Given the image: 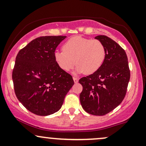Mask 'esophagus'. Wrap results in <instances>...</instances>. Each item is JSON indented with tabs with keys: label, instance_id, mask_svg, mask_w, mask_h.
Segmentation results:
<instances>
[{
	"label": "esophagus",
	"instance_id": "34e87169",
	"mask_svg": "<svg viewBox=\"0 0 146 146\" xmlns=\"http://www.w3.org/2000/svg\"><path fill=\"white\" fill-rule=\"evenodd\" d=\"M73 81H74V82H75V84L78 83V81H79V79L78 78H75V77H73Z\"/></svg>",
	"mask_w": 146,
	"mask_h": 146
}]
</instances>
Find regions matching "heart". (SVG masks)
<instances>
[{"label": "heart", "mask_w": 146, "mask_h": 146, "mask_svg": "<svg viewBox=\"0 0 146 146\" xmlns=\"http://www.w3.org/2000/svg\"><path fill=\"white\" fill-rule=\"evenodd\" d=\"M62 50L54 52L56 64L63 71H69L76 63V73H95L103 65L106 55L105 47L101 41L81 36L67 40L62 45Z\"/></svg>", "instance_id": "obj_1"}]
</instances>
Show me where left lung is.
Returning <instances> with one entry per match:
<instances>
[{
	"label": "left lung",
	"mask_w": 146,
	"mask_h": 146,
	"mask_svg": "<svg viewBox=\"0 0 146 146\" xmlns=\"http://www.w3.org/2000/svg\"><path fill=\"white\" fill-rule=\"evenodd\" d=\"M95 38L104 45L105 58L97 71L79 80L83 87L80 99L87 113L104 115L123 101L130 80V70L125 51L116 42L105 35H99Z\"/></svg>",
	"instance_id": "obj_1"
}]
</instances>
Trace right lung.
I'll list each match as a JSON object with an SVG mask.
<instances>
[{
	"mask_svg": "<svg viewBox=\"0 0 146 146\" xmlns=\"http://www.w3.org/2000/svg\"><path fill=\"white\" fill-rule=\"evenodd\" d=\"M66 36H40L20 50L12 73L17 99L29 111L49 115L61 108L74 84L54 60L56 47Z\"/></svg>",
	"mask_w": 146,
	"mask_h": 146,
	"instance_id": "obj_1",
	"label": "right lung"
}]
</instances>
